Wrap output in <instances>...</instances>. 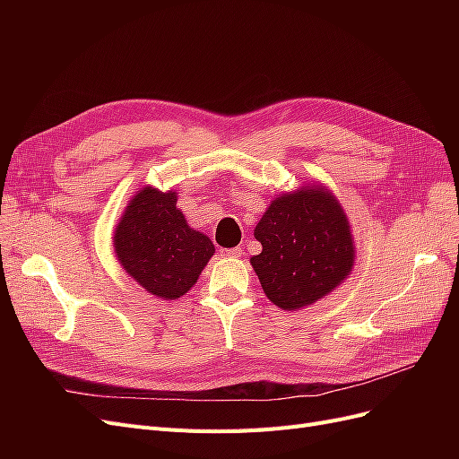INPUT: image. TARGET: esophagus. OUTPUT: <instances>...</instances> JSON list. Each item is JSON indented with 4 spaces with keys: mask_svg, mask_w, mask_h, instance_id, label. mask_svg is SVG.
I'll list each match as a JSON object with an SVG mask.
<instances>
[{
    "mask_svg": "<svg viewBox=\"0 0 459 459\" xmlns=\"http://www.w3.org/2000/svg\"><path fill=\"white\" fill-rule=\"evenodd\" d=\"M243 255L241 247H233V248H221V256L226 258H239Z\"/></svg>",
    "mask_w": 459,
    "mask_h": 459,
    "instance_id": "esophagus-1",
    "label": "esophagus"
}]
</instances>
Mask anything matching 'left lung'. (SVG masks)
Listing matches in <instances>:
<instances>
[{
  "label": "left lung",
  "instance_id": "left-lung-1",
  "mask_svg": "<svg viewBox=\"0 0 459 459\" xmlns=\"http://www.w3.org/2000/svg\"><path fill=\"white\" fill-rule=\"evenodd\" d=\"M262 253L251 258L266 297L300 310L352 273L356 245L341 203L322 184L280 193L255 228Z\"/></svg>",
  "mask_w": 459,
  "mask_h": 459
}]
</instances>
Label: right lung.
<instances>
[{"label":"right lung","instance_id":"1","mask_svg":"<svg viewBox=\"0 0 459 459\" xmlns=\"http://www.w3.org/2000/svg\"><path fill=\"white\" fill-rule=\"evenodd\" d=\"M176 203L174 189L142 187L124 208L113 238L120 266L162 300L184 297L214 255L212 241L187 224Z\"/></svg>","mask_w":459,"mask_h":459}]
</instances>
